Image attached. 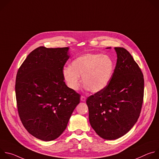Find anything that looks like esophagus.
I'll use <instances>...</instances> for the list:
<instances>
[{"label": "esophagus", "mask_w": 159, "mask_h": 159, "mask_svg": "<svg viewBox=\"0 0 159 159\" xmlns=\"http://www.w3.org/2000/svg\"><path fill=\"white\" fill-rule=\"evenodd\" d=\"M80 100H81V101H83V102L85 101V100H86V97H85V96H82L80 97Z\"/></svg>", "instance_id": "34e87169"}]
</instances>
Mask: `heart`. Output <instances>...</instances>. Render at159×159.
<instances>
[{
  "instance_id": "1",
  "label": "heart",
  "mask_w": 159,
  "mask_h": 159,
  "mask_svg": "<svg viewBox=\"0 0 159 159\" xmlns=\"http://www.w3.org/2000/svg\"><path fill=\"white\" fill-rule=\"evenodd\" d=\"M115 69V62L107 55L89 53L74 60L70 66L63 69V78L69 88L77 90L81 84L80 76L87 89L98 93L109 84Z\"/></svg>"
}]
</instances>
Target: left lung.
<instances>
[{
	"instance_id": "obj_1",
	"label": "left lung",
	"mask_w": 159,
	"mask_h": 159,
	"mask_svg": "<svg viewBox=\"0 0 159 159\" xmlns=\"http://www.w3.org/2000/svg\"><path fill=\"white\" fill-rule=\"evenodd\" d=\"M115 49L117 62L109 84L86 100L90 125L99 137L110 140L120 138L137 123L144 95L139 65L125 48Z\"/></svg>"
}]
</instances>
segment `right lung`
<instances>
[{"mask_svg": "<svg viewBox=\"0 0 159 159\" xmlns=\"http://www.w3.org/2000/svg\"><path fill=\"white\" fill-rule=\"evenodd\" d=\"M68 50L69 47H39L28 55L16 75L20 120L31 134L43 141L60 137L80 102V95L64 82Z\"/></svg>", "mask_w": 159, "mask_h": 159, "instance_id": "right-lung-1", "label": "right lung"}]
</instances>
